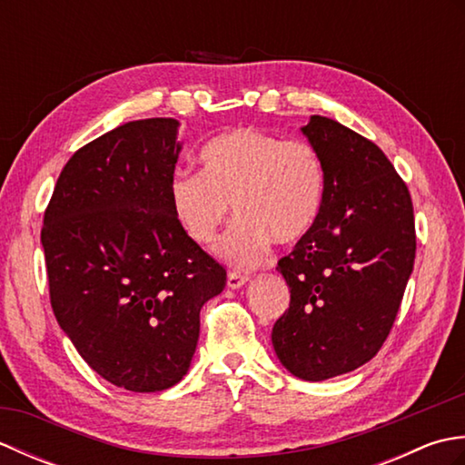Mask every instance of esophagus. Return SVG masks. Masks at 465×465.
I'll return each instance as SVG.
<instances>
[{"label":"esophagus","instance_id":"1","mask_svg":"<svg viewBox=\"0 0 465 465\" xmlns=\"http://www.w3.org/2000/svg\"><path fill=\"white\" fill-rule=\"evenodd\" d=\"M248 280H250L248 275L238 273V272H232V273H227V288H230V290H240L242 285L248 282Z\"/></svg>","mask_w":465,"mask_h":465}]
</instances>
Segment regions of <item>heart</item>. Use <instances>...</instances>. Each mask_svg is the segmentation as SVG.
Returning a JSON list of instances; mask_svg holds the SVG:
<instances>
[{
    "mask_svg": "<svg viewBox=\"0 0 465 465\" xmlns=\"http://www.w3.org/2000/svg\"><path fill=\"white\" fill-rule=\"evenodd\" d=\"M200 162L202 172L170 177L172 212L193 242L210 243L232 205L238 217L215 243V255L233 268H253L272 240L295 243L318 222L325 167L312 143L238 127L207 142Z\"/></svg>",
    "mask_w": 465,
    "mask_h": 465,
    "instance_id": "heart-1",
    "label": "heart"
}]
</instances>
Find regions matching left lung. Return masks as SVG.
Listing matches in <instances>:
<instances>
[{"mask_svg":"<svg viewBox=\"0 0 465 465\" xmlns=\"http://www.w3.org/2000/svg\"><path fill=\"white\" fill-rule=\"evenodd\" d=\"M302 134L322 155L325 197L312 232L278 262L292 295L272 343L295 378L323 381L358 370L388 338L416 225L408 187L378 145L323 115Z\"/></svg>","mask_w":465,"mask_h":465,"instance_id":"1","label":"left lung"}]
</instances>
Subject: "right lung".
Segmentation results:
<instances>
[{
    "mask_svg": "<svg viewBox=\"0 0 465 465\" xmlns=\"http://www.w3.org/2000/svg\"><path fill=\"white\" fill-rule=\"evenodd\" d=\"M180 122L124 124L77 150L44 215L49 300L90 368L117 388L152 393L180 381L200 312L225 270L177 223L167 195Z\"/></svg>",
    "mask_w": 465,
    "mask_h": 465,
    "instance_id": "add662e5",
    "label": "right lung"
}]
</instances>
